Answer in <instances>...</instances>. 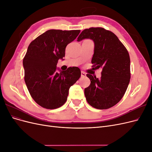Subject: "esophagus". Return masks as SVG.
<instances>
[{
    "label": "esophagus",
    "instance_id": "esophagus-1",
    "mask_svg": "<svg viewBox=\"0 0 152 152\" xmlns=\"http://www.w3.org/2000/svg\"><path fill=\"white\" fill-rule=\"evenodd\" d=\"M86 76V73L84 72H81V77H84Z\"/></svg>",
    "mask_w": 152,
    "mask_h": 152
}]
</instances>
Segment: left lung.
I'll return each instance as SVG.
<instances>
[{
	"mask_svg": "<svg viewBox=\"0 0 152 152\" xmlns=\"http://www.w3.org/2000/svg\"><path fill=\"white\" fill-rule=\"evenodd\" d=\"M85 39L94 43L93 66L103 68L99 79L87 74L91 84L84 89L86 100L95 108H110L120 102L130 82L129 54L117 37L103 28L84 30L77 41Z\"/></svg>",
	"mask_w": 152,
	"mask_h": 152,
	"instance_id": "8db88e82",
	"label": "left lung"
}]
</instances>
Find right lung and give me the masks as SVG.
<instances>
[{
    "mask_svg": "<svg viewBox=\"0 0 152 152\" xmlns=\"http://www.w3.org/2000/svg\"><path fill=\"white\" fill-rule=\"evenodd\" d=\"M80 31L49 30L29 45L23 60L25 82L31 98L43 108L56 109L65 104L69 89L81 75L75 66L56 72L58 61L65 57L66 45Z\"/></svg>",
    "mask_w": 152,
    "mask_h": 152,
    "instance_id": "add662e5",
    "label": "right lung"
}]
</instances>
